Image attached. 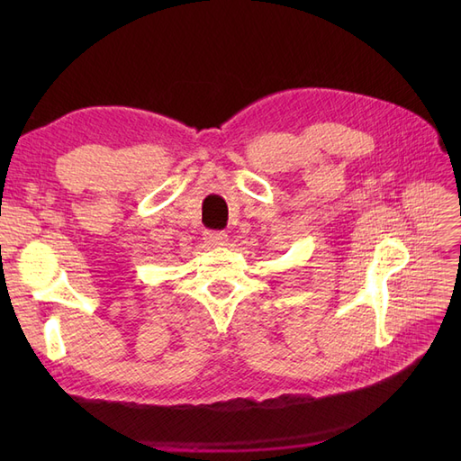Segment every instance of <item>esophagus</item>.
I'll use <instances>...</instances> for the list:
<instances>
[{
  "label": "esophagus",
  "mask_w": 461,
  "mask_h": 461,
  "mask_svg": "<svg viewBox=\"0 0 461 461\" xmlns=\"http://www.w3.org/2000/svg\"><path fill=\"white\" fill-rule=\"evenodd\" d=\"M203 240H205L209 246L219 248V246H225V244L229 242V236H227L225 232H212V230H207V232L203 234Z\"/></svg>",
  "instance_id": "esophagus-1"
}]
</instances>
